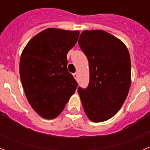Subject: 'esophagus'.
<instances>
[{
    "mask_svg": "<svg viewBox=\"0 0 150 150\" xmlns=\"http://www.w3.org/2000/svg\"><path fill=\"white\" fill-rule=\"evenodd\" d=\"M74 77L75 78L76 80H77V79H78V74H77V73H75V74H74Z\"/></svg>",
    "mask_w": 150,
    "mask_h": 150,
    "instance_id": "34e87169",
    "label": "esophagus"
}]
</instances>
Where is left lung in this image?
I'll return each instance as SVG.
<instances>
[{
  "mask_svg": "<svg viewBox=\"0 0 150 150\" xmlns=\"http://www.w3.org/2000/svg\"><path fill=\"white\" fill-rule=\"evenodd\" d=\"M79 47L89 67L88 88H78L87 117L94 122L112 118L128 96L131 83L129 52L121 40L105 30H83Z\"/></svg>",
  "mask_w": 150,
  "mask_h": 150,
  "instance_id": "1",
  "label": "left lung"
}]
</instances>
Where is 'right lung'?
<instances>
[{
  "instance_id": "right-lung-1",
  "label": "right lung",
  "mask_w": 150,
  "mask_h": 150,
  "mask_svg": "<svg viewBox=\"0 0 150 150\" xmlns=\"http://www.w3.org/2000/svg\"><path fill=\"white\" fill-rule=\"evenodd\" d=\"M79 30L45 29L24 48L19 74L26 98L41 117L61 114L78 83L67 71V54L75 46Z\"/></svg>"
}]
</instances>
